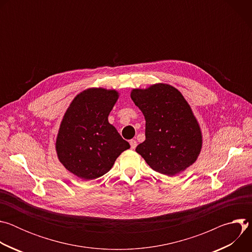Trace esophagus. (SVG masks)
Wrapping results in <instances>:
<instances>
[{"instance_id":"1","label":"esophagus","mask_w":252,"mask_h":252,"mask_svg":"<svg viewBox=\"0 0 252 252\" xmlns=\"http://www.w3.org/2000/svg\"><path fill=\"white\" fill-rule=\"evenodd\" d=\"M129 145H130V149L134 150L136 148V146H137V142L134 139H130L129 140Z\"/></svg>"}]
</instances>
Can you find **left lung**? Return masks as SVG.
Wrapping results in <instances>:
<instances>
[{"label":"left lung","mask_w":252,"mask_h":252,"mask_svg":"<svg viewBox=\"0 0 252 252\" xmlns=\"http://www.w3.org/2000/svg\"><path fill=\"white\" fill-rule=\"evenodd\" d=\"M130 97L146 119V140L135 152L156 171L173 176L189 167L202 148L199 124L182 93L167 84L133 89Z\"/></svg>","instance_id":"1"}]
</instances>
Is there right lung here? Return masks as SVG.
<instances>
[{"label":"right lung","mask_w":252,"mask_h":252,"mask_svg":"<svg viewBox=\"0 0 252 252\" xmlns=\"http://www.w3.org/2000/svg\"><path fill=\"white\" fill-rule=\"evenodd\" d=\"M118 98L116 90L87 89L63 115L56 140L58 158L84 181L106 173L119 156L130 148L107 120Z\"/></svg>","instance_id":"add662e5"}]
</instances>
